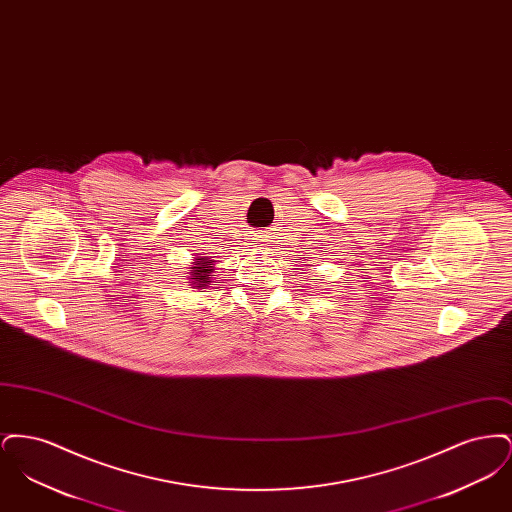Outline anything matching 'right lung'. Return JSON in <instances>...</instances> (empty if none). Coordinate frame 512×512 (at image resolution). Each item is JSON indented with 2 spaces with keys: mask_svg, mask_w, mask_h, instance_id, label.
I'll return each instance as SVG.
<instances>
[{
  "mask_svg": "<svg viewBox=\"0 0 512 512\" xmlns=\"http://www.w3.org/2000/svg\"><path fill=\"white\" fill-rule=\"evenodd\" d=\"M197 267H194V272H192V284H194V288H205L211 280V272H213V268L209 267V261L205 259V257H201V259H197V263H195Z\"/></svg>",
  "mask_w": 512,
  "mask_h": 512,
  "instance_id": "right-lung-1",
  "label": "right lung"
}]
</instances>
